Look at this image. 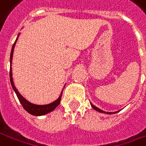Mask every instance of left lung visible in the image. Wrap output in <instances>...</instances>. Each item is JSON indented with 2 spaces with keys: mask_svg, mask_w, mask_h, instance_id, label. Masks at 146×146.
I'll return each mask as SVG.
<instances>
[{
  "mask_svg": "<svg viewBox=\"0 0 146 146\" xmlns=\"http://www.w3.org/2000/svg\"><path fill=\"white\" fill-rule=\"evenodd\" d=\"M91 104V107L95 110V111H98V112H101V113H104V114H112V112H107V111H103V110H101V109H99V108H98L97 107H95L94 105H93L92 103H90ZM117 112V111H116ZM116 112H113L114 114L116 113Z\"/></svg>",
  "mask_w": 146,
  "mask_h": 146,
  "instance_id": "left-lung-1",
  "label": "left lung"
}]
</instances>
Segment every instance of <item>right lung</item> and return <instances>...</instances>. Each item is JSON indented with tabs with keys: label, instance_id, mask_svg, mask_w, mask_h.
Instances as JSON below:
<instances>
[{
	"label": "right lung",
	"instance_id": "1",
	"mask_svg": "<svg viewBox=\"0 0 146 146\" xmlns=\"http://www.w3.org/2000/svg\"><path fill=\"white\" fill-rule=\"evenodd\" d=\"M17 39H18V38H17ZM17 39H16V41H17ZM16 41L13 43V47H12V50H11V54H10V64H12L13 48H14V46H15ZM9 77H10V83H11V86H12L13 90L15 91V93H16L17 96H18L19 102L22 104V106L23 107V108L30 114L34 115H45V114L49 113V112L52 111L53 110L56 108L58 105L60 104V98H61L62 92H61V94L60 95V97H59L55 102L50 103V104H48V105H35V104H33V103L28 102L27 99H25V98H23V96L20 94V93L18 92V90L16 89L14 84H13V78H12V68H11V66H10V70H9Z\"/></svg>",
	"mask_w": 146,
	"mask_h": 146
}]
</instances>
